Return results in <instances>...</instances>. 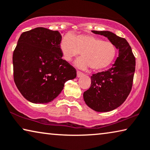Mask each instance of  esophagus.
Wrapping results in <instances>:
<instances>
[{
  "instance_id": "esophagus-1",
  "label": "esophagus",
  "mask_w": 150,
  "mask_h": 150,
  "mask_svg": "<svg viewBox=\"0 0 150 150\" xmlns=\"http://www.w3.org/2000/svg\"><path fill=\"white\" fill-rule=\"evenodd\" d=\"M83 75H84V74L82 73L81 71H77V77H78V78L81 77L82 76H83Z\"/></svg>"
}]
</instances>
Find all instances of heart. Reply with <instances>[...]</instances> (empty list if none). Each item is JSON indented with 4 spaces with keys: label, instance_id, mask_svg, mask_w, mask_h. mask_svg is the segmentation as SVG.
I'll use <instances>...</instances> for the list:
<instances>
[{
    "label": "heart",
    "instance_id": "obj_1",
    "mask_svg": "<svg viewBox=\"0 0 150 150\" xmlns=\"http://www.w3.org/2000/svg\"><path fill=\"white\" fill-rule=\"evenodd\" d=\"M60 50L64 59L71 62L81 53L75 66L81 70L88 67L93 70H102L112 64L117 54L114 43L87 34H66L62 39Z\"/></svg>",
    "mask_w": 150,
    "mask_h": 150
}]
</instances>
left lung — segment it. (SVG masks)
<instances>
[{
	"label": "left lung",
	"mask_w": 150,
	"mask_h": 150,
	"mask_svg": "<svg viewBox=\"0 0 150 150\" xmlns=\"http://www.w3.org/2000/svg\"><path fill=\"white\" fill-rule=\"evenodd\" d=\"M95 34L107 37L118 49V57L109 70L93 74L90 88L83 93L86 105L99 112L114 110L129 96L135 70V57L125 38L110 31H95Z\"/></svg>",
	"instance_id": "1"
}]
</instances>
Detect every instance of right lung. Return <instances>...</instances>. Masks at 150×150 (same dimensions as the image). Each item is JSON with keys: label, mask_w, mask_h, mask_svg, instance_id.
I'll use <instances>...</instances> for the list:
<instances>
[{"label": "right lung", "mask_w": 150, "mask_h": 150, "mask_svg": "<svg viewBox=\"0 0 150 150\" xmlns=\"http://www.w3.org/2000/svg\"><path fill=\"white\" fill-rule=\"evenodd\" d=\"M62 35L39 27L23 32L13 54L14 82L21 94L34 103H47L76 77L73 66L62 59Z\"/></svg>", "instance_id": "1"}]
</instances>
